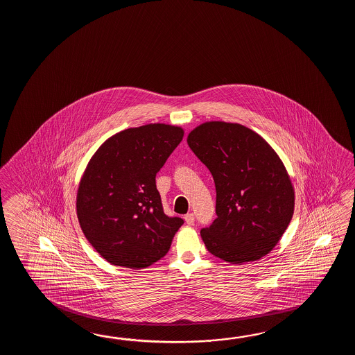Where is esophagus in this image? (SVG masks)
<instances>
[{"label":"esophagus","instance_id":"34e87169","mask_svg":"<svg viewBox=\"0 0 355 355\" xmlns=\"http://www.w3.org/2000/svg\"><path fill=\"white\" fill-rule=\"evenodd\" d=\"M185 222H187V225L189 226H191V225H194V220H196V217H194V214L193 213H188V214H185Z\"/></svg>","mask_w":355,"mask_h":355}]
</instances>
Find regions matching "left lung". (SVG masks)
I'll list each match as a JSON object with an SVG mask.
<instances>
[{
  "mask_svg": "<svg viewBox=\"0 0 355 355\" xmlns=\"http://www.w3.org/2000/svg\"><path fill=\"white\" fill-rule=\"evenodd\" d=\"M188 144L217 191V218L200 231L207 250L231 264L269 254L295 211V189L277 152L254 130L226 121L198 125Z\"/></svg>",
  "mask_w": 355,
  "mask_h": 355,
  "instance_id": "left-lung-1",
  "label": "left lung"
}]
</instances>
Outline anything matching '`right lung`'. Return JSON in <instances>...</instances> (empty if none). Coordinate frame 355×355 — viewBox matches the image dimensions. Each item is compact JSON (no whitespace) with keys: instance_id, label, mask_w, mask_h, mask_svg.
I'll return each mask as SVG.
<instances>
[{"instance_id":"1","label":"right lung","mask_w":355,"mask_h":355,"mask_svg":"<svg viewBox=\"0 0 355 355\" xmlns=\"http://www.w3.org/2000/svg\"><path fill=\"white\" fill-rule=\"evenodd\" d=\"M184 137L155 123L106 139L91 157L76 199L85 237L107 263L144 269L165 257L184 223L167 217L156 174Z\"/></svg>"}]
</instances>
